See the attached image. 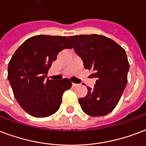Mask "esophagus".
<instances>
[{
  "label": "esophagus",
  "instance_id": "34e87169",
  "mask_svg": "<svg viewBox=\"0 0 146 146\" xmlns=\"http://www.w3.org/2000/svg\"><path fill=\"white\" fill-rule=\"evenodd\" d=\"M79 86V84H74V83H73V87H78Z\"/></svg>",
  "mask_w": 146,
  "mask_h": 146
}]
</instances>
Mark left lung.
I'll use <instances>...</instances> for the list:
<instances>
[{
    "instance_id": "8db88e82",
    "label": "left lung",
    "mask_w": 146,
    "mask_h": 146,
    "mask_svg": "<svg viewBox=\"0 0 146 146\" xmlns=\"http://www.w3.org/2000/svg\"><path fill=\"white\" fill-rule=\"evenodd\" d=\"M69 38L85 69L94 71L92 75L98 78L94 87H88L87 96L80 98L79 103L88 115L104 116L117 106L128 83L129 63L126 52L114 40L100 35Z\"/></svg>"
}]
</instances>
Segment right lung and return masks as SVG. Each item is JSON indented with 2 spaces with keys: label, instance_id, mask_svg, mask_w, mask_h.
<instances>
[{
  "label": "right lung",
  "instance_id": "add662e5",
  "mask_svg": "<svg viewBox=\"0 0 146 146\" xmlns=\"http://www.w3.org/2000/svg\"><path fill=\"white\" fill-rule=\"evenodd\" d=\"M66 36L35 35L25 41L8 63L7 79L14 96L24 111L35 117L50 116L59 110L69 79H46L48 70L59 52L72 48Z\"/></svg>",
  "mask_w": 146,
  "mask_h": 146
}]
</instances>
